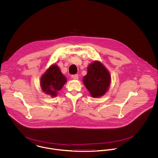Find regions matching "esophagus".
Listing matches in <instances>:
<instances>
[{"mask_svg":"<svg viewBox=\"0 0 158 158\" xmlns=\"http://www.w3.org/2000/svg\"><path fill=\"white\" fill-rule=\"evenodd\" d=\"M72 78L74 80H77L78 78V75L77 74H75V75H72Z\"/></svg>","mask_w":158,"mask_h":158,"instance_id":"1","label":"esophagus"}]
</instances>
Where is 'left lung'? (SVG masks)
Wrapping results in <instances>:
<instances>
[{"instance_id": "obj_1", "label": "left lung", "mask_w": 158, "mask_h": 158, "mask_svg": "<svg viewBox=\"0 0 158 158\" xmlns=\"http://www.w3.org/2000/svg\"><path fill=\"white\" fill-rule=\"evenodd\" d=\"M83 81L92 97H98L103 95L108 89L111 77L100 62L95 61L89 65L88 73Z\"/></svg>"}]
</instances>
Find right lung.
I'll list each match as a JSON object with an SVG mask.
<instances>
[{"label":"right lung","instance_id":"right-lung-1","mask_svg":"<svg viewBox=\"0 0 158 158\" xmlns=\"http://www.w3.org/2000/svg\"><path fill=\"white\" fill-rule=\"evenodd\" d=\"M66 83V77L55 64L48 68L41 78V89L52 97L56 96Z\"/></svg>","mask_w":158,"mask_h":158}]
</instances>
